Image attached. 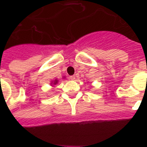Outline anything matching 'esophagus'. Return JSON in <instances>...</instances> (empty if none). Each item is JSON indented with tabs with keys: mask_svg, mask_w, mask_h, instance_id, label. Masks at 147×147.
Listing matches in <instances>:
<instances>
[{
	"mask_svg": "<svg viewBox=\"0 0 147 147\" xmlns=\"http://www.w3.org/2000/svg\"><path fill=\"white\" fill-rule=\"evenodd\" d=\"M69 78L71 79V80H76V76H71L69 77Z\"/></svg>",
	"mask_w": 147,
	"mask_h": 147,
	"instance_id": "1",
	"label": "esophagus"
}]
</instances>
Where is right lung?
Listing matches in <instances>:
<instances>
[{
  "label": "right lung",
  "instance_id": "add662e5",
  "mask_svg": "<svg viewBox=\"0 0 147 147\" xmlns=\"http://www.w3.org/2000/svg\"><path fill=\"white\" fill-rule=\"evenodd\" d=\"M58 82H59V81H58V79H55V80L52 82V85H56V84H57Z\"/></svg>",
  "mask_w": 147,
  "mask_h": 147
}]
</instances>
